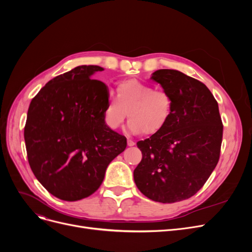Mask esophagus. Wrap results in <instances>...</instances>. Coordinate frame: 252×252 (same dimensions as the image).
Here are the masks:
<instances>
[{"label":"esophagus","instance_id":"1","mask_svg":"<svg viewBox=\"0 0 252 252\" xmlns=\"http://www.w3.org/2000/svg\"><path fill=\"white\" fill-rule=\"evenodd\" d=\"M127 144H128V146H134V142L132 141V140H130V139H128L127 140Z\"/></svg>","mask_w":252,"mask_h":252}]
</instances>
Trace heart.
<instances>
[{"instance_id":"b5f03b06","label":"heart","mask_w":252,"mask_h":252,"mask_svg":"<svg viewBox=\"0 0 252 252\" xmlns=\"http://www.w3.org/2000/svg\"><path fill=\"white\" fill-rule=\"evenodd\" d=\"M172 111L173 100L169 93L132 79L119 83L117 97H109L103 111V120L106 126L116 130L128 114L129 131L152 135L167 125Z\"/></svg>"}]
</instances>
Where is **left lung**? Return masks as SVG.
Segmentation results:
<instances>
[{"mask_svg":"<svg viewBox=\"0 0 252 252\" xmlns=\"http://www.w3.org/2000/svg\"><path fill=\"white\" fill-rule=\"evenodd\" d=\"M151 79L172 96L173 111L161 131L136 143L143 157L133 179L148 199L175 203L194 195L216 168L223 123L202 82L174 69L157 70Z\"/></svg>","mask_w":252,"mask_h":252,"instance_id":"left-lung-1","label":"left lung"}]
</instances>
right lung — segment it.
Here are the masks:
<instances>
[{"mask_svg":"<svg viewBox=\"0 0 252 252\" xmlns=\"http://www.w3.org/2000/svg\"><path fill=\"white\" fill-rule=\"evenodd\" d=\"M95 65H82L50 80L32 98L24 128L27 158L48 192L79 201L96 191L127 140L106 126L108 87L90 79Z\"/></svg>","mask_w":252,"mask_h":252,"instance_id":"obj_1","label":"right lung"}]
</instances>
